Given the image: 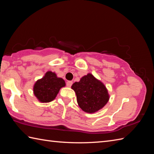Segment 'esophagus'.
I'll list each match as a JSON object with an SVG mask.
<instances>
[{
	"label": "esophagus",
	"instance_id": "1",
	"mask_svg": "<svg viewBox=\"0 0 154 154\" xmlns=\"http://www.w3.org/2000/svg\"><path fill=\"white\" fill-rule=\"evenodd\" d=\"M72 84H73V82H72L71 81H68L66 83L67 86V87H70L72 85Z\"/></svg>",
	"mask_w": 154,
	"mask_h": 154
}]
</instances>
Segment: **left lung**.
Here are the masks:
<instances>
[{"mask_svg": "<svg viewBox=\"0 0 154 154\" xmlns=\"http://www.w3.org/2000/svg\"><path fill=\"white\" fill-rule=\"evenodd\" d=\"M71 88L76 94L79 107L88 113L101 109L109 100L106 87L91 73L83 77L79 82L74 83Z\"/></svg>", "mask_w": 154, "mask_h": 154, "instance_id": "8db88e82", "label": "left lung"}]
</instances>
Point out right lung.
<instances>
[{
  "instance_id": "1",
  "label": "right lung",
  "mask_w": 154,
  "mask_h": 154,
  "mask_svg": "<svg viewBox=\"0 0 154 154\" xmlns=\"http://www.w3.org/2000/svg\"><path fill=\"white\" fill-rule=\"evenodd\" d=\"M65 85L62 78L57 77L56 74L48 71L45 76L38 80L34 86V93L42 103H49L55 99L61 87Z\"/></svg>"
}]
</instances>
